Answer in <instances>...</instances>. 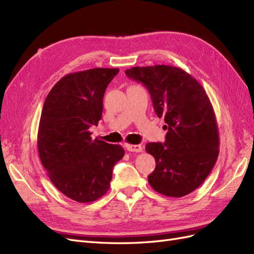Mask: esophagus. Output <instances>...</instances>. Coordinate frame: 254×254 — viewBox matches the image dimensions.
I'll list each match as a JSON object with an SVG mask.
<instances>
[{
  "instance_id": "obj_1",
  "label": "esophagus",
  "mask_w": 254,
  "mask_h": 254,
  "mask_svg": "<svg viewBox=\"0 0 254 254\" xmlns=\"http://www.w3.org/2000/svg\"><path fill=\"white\" fill-rule=\"evenodd\" d=\"M126 148L128 151H131V152H142L143 151V147L141 145H130L127 144L126 145Z\"/></svg>"
}]
</instances>
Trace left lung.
Returning a JSON list of instances; mask_svg holds the SVG:
<instances>
[{"mask_svg": "<svg viewBox=\"0 0 254 254\" xmlns=\"http://www.w3.org/2000/svg\"><path fill=\"white\" fill-rule=\"evenodd\" d=\"M125 73L147 88L153 109L166 123L165 142L145 147L156 160L150 187L167 197L191 193L209 176L219 153L217 122L204 89L173 65L134 66Z\"/></svg>", "mask_w": 254, "mask_h": 254, "instance_id": "8db88e82", "label": "left lung"}]
</instances>
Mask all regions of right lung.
<instances>
[{"label":"right lung","mask_w":254,"mask_h":254,"mask_svg":"<svg viewBox=\"0 0 254 254\" xmlns=\"http://www.w3.org/2000/svg\"><path fill=\"white\" fill-rule=\"evenodd\" d=\"M119 68L95 67L64 76L43 105L37 146L49 178L80 203L95 201L110 188L112 170L125 155L121 145L92 140L102 119L105 91Z\"/></svg>","instance_id":"add662e5"}]
</instances>
